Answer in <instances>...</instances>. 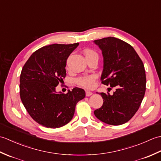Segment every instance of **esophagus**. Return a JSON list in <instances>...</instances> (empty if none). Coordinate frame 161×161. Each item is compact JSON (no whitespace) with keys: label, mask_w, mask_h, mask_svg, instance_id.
Segmentation results:
<instances>
[{"label":"esophagus","mask_w":161,"mask_h":161,"mask_svg":"<svg viewBox=\"0 0 161 161\" xmlns=\"http://www.w3.org/2000/svg\"><path fill=\"white\" fill-rule=\"evenodd\" d=\"M93 95V93H92V92L88 91H86V95L87 97H89V96H91V95Z\"/></svg>","instance_id":"obj_1"}]
</instances>
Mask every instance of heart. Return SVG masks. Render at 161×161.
Wrapping results in <instances>:
<instances>
[{
    "mask_svg": "<svg viewBox=\"0 0 161 161\" xmlns=\"http://www.w3.org/2000/svg\"><path fill=\"white\" fill-rule=\"evenodd\" d=\"M84 54L86 57L91 56H97V53L93 50L90 49H86L84 51ZM96 79V76L95 75H86V76L80 77L76 80V82L78 85L86 88H91L94 86L95 80Z\"/></svg>",
    "mask_w": 161,
    "mask_h": 161,
    "instance_id": "1",
    "label": "heart"
}]
</instances>
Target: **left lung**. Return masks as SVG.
<instances>
[{
	"label": "left lung",
	"mask_w": 161,
	"mask_h": 161,
	"mask_svg": "<svg viewBox=\"0 0 161 161\" xmlns=\"http://www.w3.org/2000/svg\"><path fill=\"white\" fill-rule=\"evenodd\" d=\"M93 42L103 57L102 83L116 88L113 95L100 93L103 104L94 114L106 124H125L135 115L144 97V65L134 48L120 39L109 36Z\"/></svg>",
	"instance_id": "obj_1"
}]
</instances>
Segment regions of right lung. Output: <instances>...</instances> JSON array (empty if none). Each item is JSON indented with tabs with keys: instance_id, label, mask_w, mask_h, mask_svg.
<instances>
[{
	"instance_id": "obj_1",
	"label": "right lung",
	"mask_w": 161,
	"mask_h": 161,
	"mask_svg": "<svg viewBox=\"0 0 161 161\" xmlns=\"http://www.w3.org/2000/svg\"><path fill=\"white\" fill-rule=\"evenodd\" d=\"M79 46L52 44L35 51L23 67L20 96L34 120L47 128H59L73 118L75 106L85 97L82 88L75 87L66 94L56 91L65 78L66 60Z\"/></svg>"
}]
</instances>
